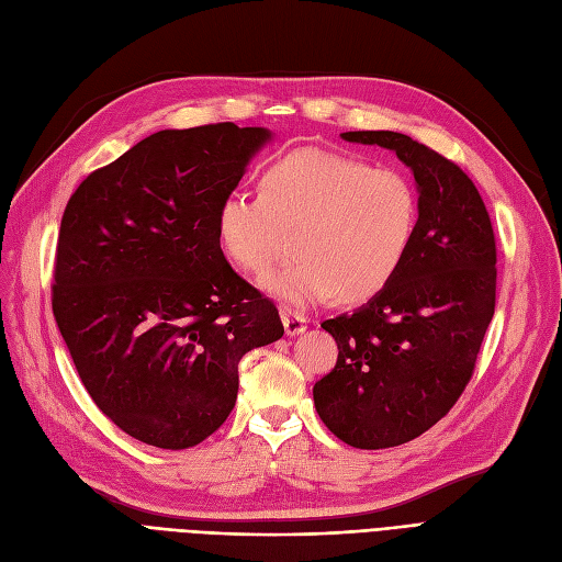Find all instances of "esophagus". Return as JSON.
<instances>
[{"instance_id": "esophagus-1", "label": "esophagus", "mask_w": 562, "mask_h": 562, "mask_svg": "<svg viewBox=\"0 0 562 562\" xmlns=\"http://www.w3.org/2000/svg\"><path fill=\"white\" fill-rule=\"evenodd\" d=\"M281 321L285 327V335H302L306 330V318L297 312H290V308H283Z\"/></svg>"}]
</instances>
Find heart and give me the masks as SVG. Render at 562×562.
<instances>
[{"label": "heart", "mask_w": 562, "mask_h": 562, "mask_svg": "<svg viewBox=\"0 0 562 562\" xmlns=\"http://www.w3.org/2000/svg\"><path fill=\"white\" fill-rule=\"evenodd\" d=\"M418 221V188L404 171L316 146L267 162L260 192H229L216 216L227 258L254 274L285 254L295 232L297 258L260 279L293 308L379 295L409 256Z\"/></svg>", "instance_id": "obj_1"}]
</instances>
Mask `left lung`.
I'll return each mask as SVG.
<instances>
[{
  "label": "left lung",
  "mask_w": 562,
  "mask_h": 562,
  "mask_svg": "<svg viewBox=\"0 0 562 562\" xmlns=\"http://www.w3.org/2000/svg\"><path fill=\"white\" fill-rule=\"evenodd\" d=\"M341 137L395 150L420 195L397 277L351 316L321 323L339 348L314 385L321 420L348 447L391 449L447 416L474 374L495 314V232L472 179L430 146L389 130Z\"/></svg>",
  "instance_id": "1"
}]
</instances>
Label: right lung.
<instances>
[{"instance_id":"obj_1","label":"right lung","mask_w":562,"mask_h":562,"mask_svg":"<svg viewBox=\"0 0 562 562\" xmlns=\"http://www.w3.org/2000/svg\"><path fill=\"white\" fill-rule=\"evenodd\" d=\"M265 127L162 130L74 190L53 316L86 391L123 432L188 449L235 409L239 360L283 337L274 302L229 267L218 206Z\"/></svg>"}]
</instances>
